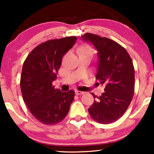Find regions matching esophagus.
<instances>
[{
  "mask_svg": "<svg viewBox=\"0 0 154 154\" xmlns=\"http://www.w3.org/2000/svg\"><path fill=\"white\" fill-rule=\"evenodd\" d=\"M85 93V92H83V91H80V90H75V94H77V95H81V94H83Z\"/></svg>",
  "mask_w": 154,
  "mask_h": 154,
  "instance_id": "1",
  "label": "esophagus"
}]
</instances>
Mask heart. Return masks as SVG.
<instances>
[{"label": "heart", "instance_id": "1", "mask_svg": "<svg viewBox=\"0 0 154 154\" xmlns=\"http://www.w3.org/2000/svg\"><path fill=\"white\" fill-rule=\"evenodd\" d=\"M79 53L81 54H90L92 53V50L88 45H83L79 49Z\"/></svg>", "mask_w": 154, "mask_h": 154}]
</instances>
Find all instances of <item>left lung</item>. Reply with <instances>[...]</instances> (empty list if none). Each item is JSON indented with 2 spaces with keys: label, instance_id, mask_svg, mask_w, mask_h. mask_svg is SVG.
<instances>
[{
  "label": "left lung",
  "instance_id": "1",
  "mask_svg": "<svg viewBox=\"0 0 154 154\" xmlns=\"http://www.w3.org/2000/svg\"><path fill=\"white\" fill-rule=\"evenodd\" d=\"M81 39L97 51L96 79L105 85L100 97L92 93L94 103L88 109L92 119L102 124L117 121L124 114L133 97L134 69L126 50L112 40L86 33Z\"/></svg>",
  "mask_w": 154,
  "mask_h": 154
}]
</instances>
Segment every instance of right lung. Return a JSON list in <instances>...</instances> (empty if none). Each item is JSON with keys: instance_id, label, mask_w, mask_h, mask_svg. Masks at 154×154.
Segmentation results:
<instances>
[{"instance_id": "right-lung-1", "label": "right lung", "mask_w": 154, "mask_h": 154, "mask_svg": "<svg viewBox=\"0 0 154 154\" xmlns=\"http://www.w3.org/2000/svg\"><path fill=\"white\" fill-rule=\"evenodd\" d=\"M77 37L50 40L40 44L24 61L20 79L23 100L31 114L45 125L62 121L68 113L75 92L54 89L52 82L63 56L74 45Z\"/></svg>"}]
</instances>
